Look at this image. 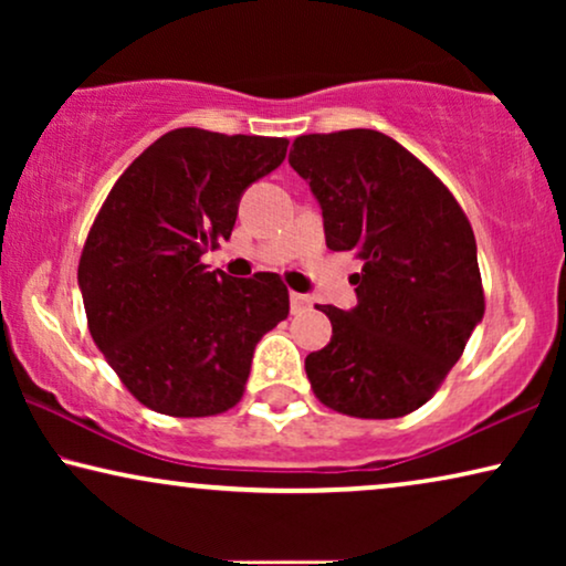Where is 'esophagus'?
<instances>
[{"label":"esophagus","mask_w":566,"mask_h":566,"mask_svg":"<svg viewBox=\"0 0 566 566\" xmlns=\"http://www.w3.org/2000/svg\"><path fill=\"white\" fill-rule=\"evenodd\" d=\"M306 306H312V298L304 296V293H291V312L293 314L304 312Z\"/></svg>","instance_id":"obj_1"}]
</instances>
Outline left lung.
<instances>
[{"label": "left lung", "instance_id": "left-lung-1", "mask_svg": "<svg viewBox=\"0 0 566 566\" xmlns=\"http://www.w3.org/2000/svg\"><path fill=\"white\" fill-rule=\"evenodd\" d=\"M289 161L322 208L329 250L363 262L350 277L358 304L319 308L332 339L306 355L314 394L363 420L415 412L484 316L469 219L420 159L378 130L298 136Z\"/></svg>", "mask_w": 566, "mask_h": 566}]
</instances>
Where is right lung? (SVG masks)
Masks as SVG:
<instances>
[{"label":"right lung","mask_w":566,"mask_h":566,"mask_svg":"<svg viewBox=\"0 0 566 566\" xmlns=\"http://www.w3.org/2000/svg\"><path fill=\"white\" fill-rule=\"evenodd\" d=\"M285 149V138L169 130L118 177L92 223L76 273L90 335L154 412H227L262 335L289 316L275 273L231 277L200 265Z\"/></svg>","instance_id":"add662e5"}]
</instances>
